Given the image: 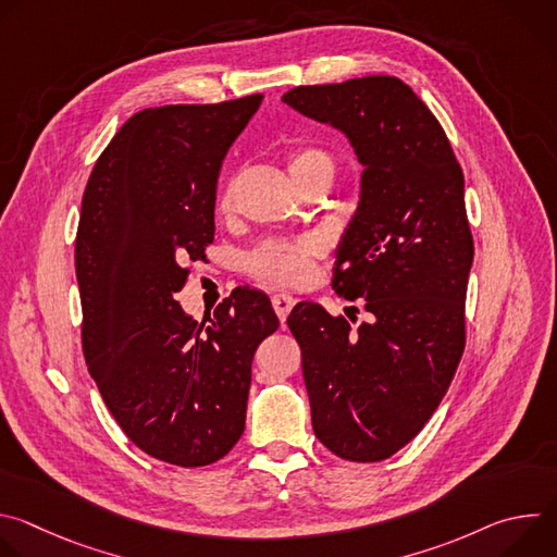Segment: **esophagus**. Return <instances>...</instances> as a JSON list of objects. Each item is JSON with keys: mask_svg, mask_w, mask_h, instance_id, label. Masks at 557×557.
Instances as JSON below:
<instances>
[{"mask_svg": "<svg viewBox=\"0 0 557 557\" xmlns=\"http://www.w3.org/2000/svg\"><path fill=\"white\" fill-rule=\"evenodd\" d=\"M271 301H273V308H275L277 317H280V322H286L290 308L295 306V297L288 295V293H277V295L271 297Z\"/></svg>", "mask_w": 557, "mask_h": 557, "instance_id": "obj_1", "label": "esophagus"}]
</instances>
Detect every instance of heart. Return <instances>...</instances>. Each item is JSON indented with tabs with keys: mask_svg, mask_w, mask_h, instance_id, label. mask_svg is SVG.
I'll use <instances>...</instances> for the list:
<instances>
[{
	"mask_svg": "<svg viewBox=\"0 0 557 557\" xmlns=\"http://www.w3.org/2000/svg\"><path fill=\"white\" fill-rule=\"evenodd\" d=\"M288 172L297 187L314 178H333L335 158L331 151L317 145H301L288 153ZM233 205V189L228 187L220 200V209L228 211ZM324 253L320 237L306 235L299 240H267L249 258L247 269L262 282L280 286L304 284L312 273V260Z\"/></svg>",
	"mask_w": 557,
	"mask_h": 557,
	"instance_id": "1",
	"label": "heart"
}]
</instances>
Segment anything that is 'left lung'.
Instances as JSON below:
<instances>
[{
  "label": "left lung",
  "instance_id": "obj_1",
  "mask_svg": "<svg viewBox=\"0 0 557 557\" xmlns=\"http://www.w3.org/2000/svg\"><path fill=\"white\" fill-rule=\"evenodd\" d=\"M282 101L339 129L363 168L333 288L363 299L366 322L352 329L314 301L286 320L312 430L344 460H385L436 412L462 357L473 262L462 172L436 116L396 76L299 86Z\"/></svg>",
  "mask_w": 557,
  "mask_h": 557
}]
</instances>
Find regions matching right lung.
<instances>
[{
    "label": "right lung",
    "mask_w": 557,
    "mask_h": 557,
    "mask_svg": "<svg viewBox=\"0 0 557 557\" xmlns=\"http://www.w3.org/2000/svg\"><path fill=\"white\" fill-rule=\"evenodd\" d=\"M260 103L253 95L134 114L82 202L74 267L88 370L127 438L178 467L211 465L240 441L253 355L280 326L271 299L249 286L200 324L176 301L185 264L213 243L224 156Z\"/></svg>",
    "instance_id": "right-lung-1"
}]
</instances>
